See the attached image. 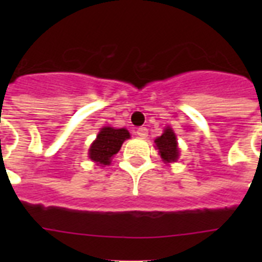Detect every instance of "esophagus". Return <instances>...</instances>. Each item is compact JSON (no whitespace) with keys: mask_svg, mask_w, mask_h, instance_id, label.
I'll return each instance as SVG.
<instances>
[{"mask_svg":"<svg viewBox=\"0 0 262 262\" xmlns=\"http://www.w3.org/2000/svg\"><path fill=\"white\" fill-rule=\"evenodd\" d=\"M136 135L139 136V138H147L148 135V128L147 127H139L138 129H136Z\"/></svg>","mask_w":262,"mask_h":262,"instance_id":"obj_1","label":"esophagus"}]
</instances>
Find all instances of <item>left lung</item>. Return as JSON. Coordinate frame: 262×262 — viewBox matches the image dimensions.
I'll return each mask as SVG.
<instances>
[{
	"mask_svg": "<svg viewBox=\"0 0 262 262\" xmlns=\"http://www.w3.org/2000/svg\"><path fill=\"white\" fill-rule=\"evenodd\" d=\"M156 148L159 149V154L163 159L164 163H174L177 161L180 152H178V144L176 134L170 127H166L164 129V134L155 140Z\"/></svg>",
	"mask_w": 262,
	"mask_h": 262,
	"instance_id": "1",
	"label": "left lung"
}]
</instances>
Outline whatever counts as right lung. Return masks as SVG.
Wrapping results in <instances>:
<instances>
[{
  "label": "right lung",
  "instance_id": "1",
  "mask_svg": "<svg viewBox=\"0 0 262 262\" xmlns=\"http://www.w3.org/2000/svg\"><path fill=\"white\" fill-rule=\"evenodd\" d=\"M129 139L126 128L103 127L97 135V139L89 148V157L94 163L101 165H110L111 157L119 152L124 140Z\"/></svg>",
  "mask_w": 262,
  "mask_h": 262
}]
</instances>
